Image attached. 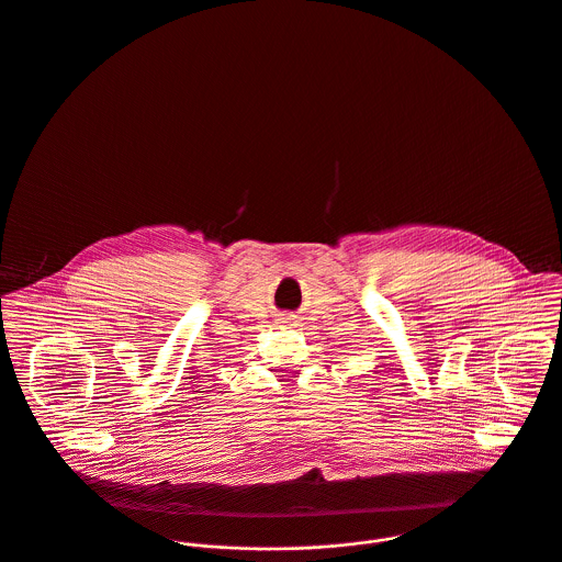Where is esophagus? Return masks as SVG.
Listing matches in <instances>:
<instances>
[{"label": "esophagus", "mask_w": 562, "mask_h": 562, "mask_svg": "<svg viewBox=\"0 0 562 562\" xmlns=\"http://www.w3.org/2000/svg\"><path fill=\"white\" fill-rule=\"evenodd\" d=\"M280 323H284V325H291L293 321H291V316H282V318H280Z\"/></svg>", "instance_id": "obj_1"}]
</instances>
